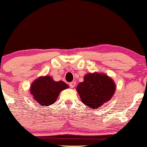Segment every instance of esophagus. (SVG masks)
Wrapping results in <instances>:
<instances>
[{
    "label": "esophagus",
    "mask_w": 147,
    "mask_h": 147,
    "mask_svg": "<svg viewBox=\"0 0 147 147\" xmlns=\"http://www.w3.org/2000/svg\"><path fill=\"white\" fill-rule=\"evenodd\" d=\"M76 85V82L75 81H72V82L70 83V84H69V86H70V87L71 88H73Z\"/></svg>",
    "instance_id": "esophagus-1"
}]
</instances>
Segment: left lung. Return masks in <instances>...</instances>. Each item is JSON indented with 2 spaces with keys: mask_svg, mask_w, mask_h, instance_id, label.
Returning <instances> with one entry per match:
<instances>
[{
  "mask_svg": "<svg viewBox=\"0 0 147 147\" xmlns=\"http://www.w3.org/2000/svg\"><path fill=\"white\" fill-rule=\"evenodd\" d=\"M116 85L112 78L103 73H90L85 75L84 81L79 83L77 91L83 103L97 109L112 98Z\"/></svg>",
  "mask_w": 147,
  "mask_h": 147,
  "instance_id": "left-lung-1",
  "label": "left lung"
}]
</instances>
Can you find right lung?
Instances as JSON below:
<instances>
[{
    "mask_svg": "<svg viewBox=\"0 0 147 147\" xmlns=\"http://www.w3.org/2000/svg\"><path fill=\"white\" fill-rule=\"evenodd\" d=\"M68 88V85L62 81H55L51 76H42L32 83L30 92L39 104L49 106L56 101L61 90Z\"/></svg>",
    "mask_w": 147,
    "mask_h": 147,
    "instance_id": "1",
    "label": "right lung"
}]
</instances>
